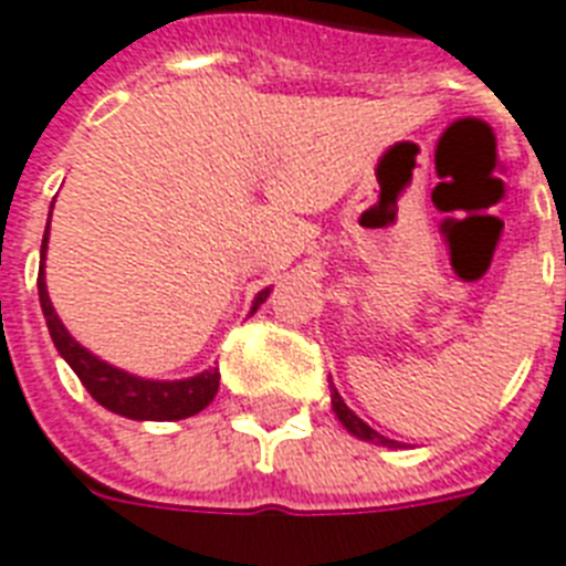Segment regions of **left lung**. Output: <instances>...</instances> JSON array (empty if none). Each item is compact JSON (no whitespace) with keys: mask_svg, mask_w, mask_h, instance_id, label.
<instances>
[{"mask_svg":"<svg viewBox=\"0 0 566 566\" xmlns=\"http://www.w3.org/2000/svg\"><path fill=\"white\" fill-rule=\"evenodd\" d=\"M329 403H333L336 418L342 420V427H345L350 436L359 438V441H370V444H379V447H395V450H397V447H403L400 441H391V438L379 436L377 429H370L368 423H365V420H361L359 415H356V411L350 409L345 400H342V395L336 391V386H333V391H329Z\"/></svg>","mask_w":566,"mask_h":566,"instance_id":"left-lung-1","label":"left lung"}]
</instances>
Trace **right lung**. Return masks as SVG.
Segmentation results:
<instances>
[{
	"label": "right lung",
	"mask_w": 566,
	"mask_h": 566,
	"mask_svg": "<svg viewBox=\"0 0 566 566\" xmlns=\"http://www.w3.org/2000/svg\"><path fill=\"white\" fill-rule=\"evenodd\" d=\"M54 207V201H52ZM52 219V212H49ZM46 248H49V224L46 237H43V245H40V274H38V295L40 306H43V318H46L49 336H52L57 354L66 359L78 379L84 382L90 395L96 403H102L104 409L116 411L122 418L130 420H180L192 418L201 409L212 403V397L219 391V368H207L196 377L187 379H146L137 377V374H128V370L116 368L111 361L98 359L96 354H90L87 347L78 345L75 338L70 336V329L63 327V321L57 318V312L52 306V297H49L46 289ZM271 289H262L256 292L254 304H251V315L260 310V304H265Z\"/></svg>",
	"instance_id": "right-lung-1"
}]
</instances>
